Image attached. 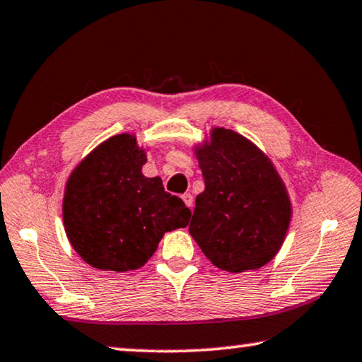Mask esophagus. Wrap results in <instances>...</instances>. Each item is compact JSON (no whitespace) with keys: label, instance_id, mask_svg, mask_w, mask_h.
<instances>
[{"label":"esophagus","instance_id":"esophagus-1","mask_svg":"<svg viewBox=\"0 0 362 362\" xmlns=\"http://www.w3.org/2000/svg\"><path fill=\"white\" fill-rule=\"evenodd\" d=\"M182 199H183V203H185L189 207V209H192V207H193V196L189 193H185V194H182Z\"/></svg>","mask_w":362,"mask_h":362}]
</instances>
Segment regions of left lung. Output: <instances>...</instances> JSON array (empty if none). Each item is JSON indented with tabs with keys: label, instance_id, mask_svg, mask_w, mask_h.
<instances>
[{
	"label": "left lung",
	"instance_id": "8db88e82",
	"mask_svg": "<svg viewBox=\"0 0 362 362\" xmlns=\"http://www.w3.org/2000/svg\"><path fill=\"white\" fill-rule=\"evenodd\" d=\"M204 192L188 230L214 265L230 273L257 269L283 246L292 207L272 161L235 131L216 127L196 150Z\"/></svg>",
	"mask_w": 362,
	"mask_h": 362
}]
</instances>
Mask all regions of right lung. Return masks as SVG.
I'll list each match as a JSON object with an SVG mask.
<instances>
[{"instance_id":"1","label":"right lung","mask_w":362,"mask_h":362,"mask_svg":"<svg viewBox=\"0 0 362 362\" xmlns=\"http://www.w3.org/2000/svg\"><path fill=\"white\" fill-rule=\"evenodd\" d=\"M146 155L129 134L105 140L73 170L65 187L64 225L81 259L105 272L137 269L155 254L164 233L192 217L159 177L142 174Z\"/></svg>"}]
</instances>
